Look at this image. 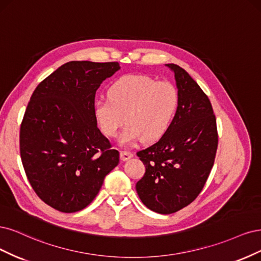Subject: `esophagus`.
<instances>
[{"label": "esophagus", "instance_id": "1", "mask_svg": "<svg viewBox=\"0 0 261 261\" xmlns=\"http://www.w3.org/2000/svg\"><path fill=\"white\" fill-rule=\"evenodd\" d=\"M132 157H133V154L131 152H127V150H121L120 152V159L122 162L129 161V159Z\"/></svg>", "mask_w": 261, "mask_h": 261}]
</instances>
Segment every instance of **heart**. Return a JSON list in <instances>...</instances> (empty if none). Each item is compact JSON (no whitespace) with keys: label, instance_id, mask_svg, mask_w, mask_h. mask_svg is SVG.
Instances as JSON below:
<instances>
[{"label":"heart","instance_id":"b5f03b06","mask_svg":"<svg viewBox=\"0 0 261 261\" xmlns=\"http://www.w3.org/2000/svg\"><path fill=\"white\" fill-rule=\"evenodd\" d=\"M178 90L168 81H156L146 74H127L108 90V98L94 104V116L100 130L116 138L124 121L128 124L121 137V145H130L144 139H161L178 108Z\"/></svg>","mask_w":261,"mask_h":261}]
</instances>
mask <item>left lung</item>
<instances>
[{
    "label": "left lung",
    "instance_id": "obj_1",
    "mask_svg": "<svg viewBox=\"0 0 261 261\" xmlns=\"http://www.w3.org/2000/svg\"><path fill=\"white\" fill-rule=\"evenodd\" d=\"M179 103L164 136L137 153L145 173L136 189L142 203L169 215L187 207L203 190L218 147L216 117L208 96L191 75L174 64Z\"/></svg>",
    "mask_w": 261,
    "mask_h": 261
}]
</instances>
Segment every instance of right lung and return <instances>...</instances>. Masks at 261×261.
<instances>
[{"label":"right lung","mask_w":261,"mask_h":261,"mask_svg":"<svg viewBox=\"0 0 261 261\" xmlns=\"http://www.w3.org/2000/svg\"><path fill=\"white\" fill-rule=\"evenodd\" d=\"M120 69L117 62H69L33 91L20 125V157L37 195L62 213L86 208L119 152L97 128L96 90Z\"/></svg>","instance_id":"1"}]
</instances>
